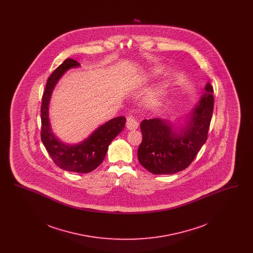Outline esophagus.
Returning <instances> with one entry per match:
<instances>
[{
	"label": "esophagus",
	"instance_id": "1",
	"mask_svg": "<svg viewBox=\"0 0 253 253\" xmlns=\"http://www.w3.org/2000/svg\"><path fill=\"white\" fill-rule=\"evenodd\" d=\"M126 127L129 130H135L138 127V121L134 117H128L126 121Z\"/></svg>",
	"mask_w": 253,
	"mask_h": 253
}]
</instances>
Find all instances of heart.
I'll use <instances>...</instances> for the list:
<instances>
[{
	"instance_id": "obj_1",
	"label": "heart",
	"mask_w": 253,
	"mask_h": 253,
	"mask_svg": "<svg viewBox=\"0 0 253 253\" xmlns=\"http://www.w3.org/2000/svg\"><path fill=\"white\" fill-rule=\"evenodd\" d=\"M159 72H160V69L156 68V69H154L153 74H154V75H157V74H158ZM169 85V80H165L164 82H162L160 84L158 85L157 88H156V89L151 93V95H150L151 101H155V102L157 101V100L160 98V96L163 95V93L167 90Z\"/></svg>"
}]
</instances>
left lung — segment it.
Segmentation results:
<instances>
[{
    "label": "left lung",
    "instance_id": "8db88e82",
    "mask_svg": "<svg viewBox=\"0 0 253 253\" xmlns=\"http://www.w3.org/2000/svg\"><path fill=\"white\" fill-rule=\"evenodd\" d=\"M213 88L207 84L205 93L178 130L168 121L144 120L140 123L142 142L139 163L155 174H172L187 168L208 138L213 112Z\"/></svg>",
    "mask_w": 253,
    "mask_h": 253
}]
</instances>
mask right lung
<instances>
[{
  "label": "right lung",
  "instance_id": "1",
  "mask_svg": "<svg viewBox=\"0 0 253 253\" xmlns=\"http://www.w3.org/2000/svg\"><path fill=\"white\" fill-rule=\"evenodd\" d=\"M79 65L80 63L77 60L66 59L50 75L42 95L41 107V138L57 166L68 171L87 173L101 164L106 156L109 145L124 129L126 119L124 117H119L107 121L79 144H65L55 136L52 132L48 118L51 95L61 76L68 69Z\"/></svg>",
  "mask_w": 253,
  "mask_h": 253
}]
</instances>
